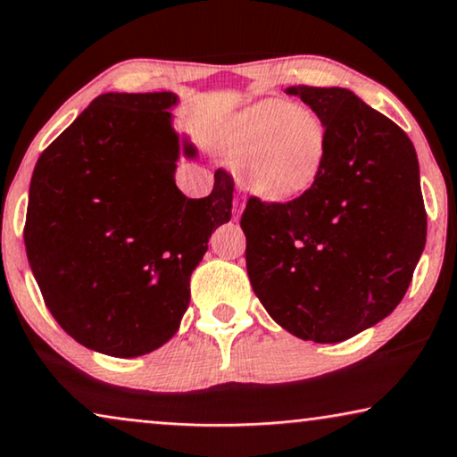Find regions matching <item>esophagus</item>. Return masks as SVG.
<instances>
[{
	"label": "esophagus",
	"instance_id": "1",
	"mask_svg": "<svg viewBox=\"0 0 457 457\" xmlns=\"http://www.w3.org/2000/svg\"><path fill=\"white\" fill-rule=\"evenodd\" d=\"M239 216H241V204H239V202H235V208H233V218H235V220H239Z\"/></svg>",
	"mask_w": 457,
	"mask_h": 457
}]
</instances>
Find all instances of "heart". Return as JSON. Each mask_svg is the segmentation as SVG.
Segmentation results:
<instances>
[{
  "label": "heart",
  "instance_id": "b5f03b06",
  "mask_svg": "<svg viewBox=\"0 0 457 457\" xmlns=\"http://www.w3.org/2000/svg\"><path fill=\"white\" fill-rule=\"evenodd\" d=\"M224 154L235 166H245L249 193L285 204L308 193L320 177L328 130L314 112L285 99H266L230 120Z\"/></svg>",
  "mask_w": 457,
  "mask_h": 457
}]
</instances>
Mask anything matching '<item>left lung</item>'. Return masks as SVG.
<instances>
[{"mask_svg":"<svg viewBox=\"0 0 457 457\" xmlns=\"http://www.w3.org/2000/svg\"><path fill=\"white\" fill-rule=\"evenodd\" d=\"M328 130L320 177L302 197L243 212L253 293L303 341L339 343L389 316L427 243L410 137L343 87H289Z\"/></svg>","mask_w":457,"mask_h":457,"instance_id":"left-lung-1","label":"left lung"}]
</instances>
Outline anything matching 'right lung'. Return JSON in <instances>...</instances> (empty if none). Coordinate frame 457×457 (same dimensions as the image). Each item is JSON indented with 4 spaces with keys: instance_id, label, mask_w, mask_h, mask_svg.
<instances>
[{
    "instance_id": "1",
    "label": "right lung",
    "mask_w": 457,
    "mask_h": 457,
    "mask_svg": "<svg viewBox=\"0 0 457 457\" xmlns=\"http://www.w3.org/2000/svg\"><path fill=\"white\" fill-rule=\"evenodd\" d=\"M177 93H104L37 160L24 245L46 305L93 352L137 358L168 343L189 308L191 274L230 220L233 179L208 197L177 187L197 160L174 130Z\"/></svg>"
}]
</instances>
